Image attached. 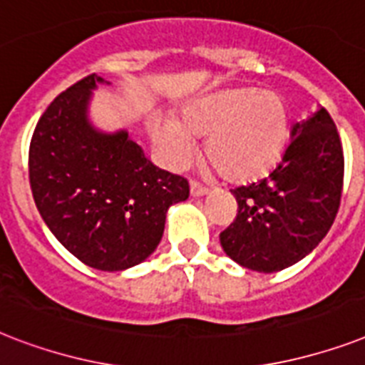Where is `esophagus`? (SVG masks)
<instances>
[{
  "mask_svg": "<svg viewBox=\"0 0 365 365\" xmlns=\"http://www.w3.org/2000/svg\"><path fill=\"white\" fill-rule=\"evenodd\" d=\"M189 189H191V195H193V197H202V195H206L210 191V189L205 187V185H200L199 182H191Z\"/></svg>",
  "mask_w": 365,
  "mask_h": 365,
  "instance_id": "obj_1",
  "label": "esophagus"
}]
</instances>
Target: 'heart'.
<instances>
[{"label": "heart", "mask_w": 365, "mask_h": 365, "mask_svg": "<svg viewBox=\"0 0 365 365\" xmlns=\"http://www.w3.org/2000/svg\"><path fill=\"white\" fill-rule=\"evenodd\" d=\"M149 134L170 165L183 166L206 138V155L229 182L250 183L277 168L289 140V110L282 94L257 87L217 91L189 104L182 121L153 115Z\"/></svg>", "instance_id": "obj_1"}]
</instances>
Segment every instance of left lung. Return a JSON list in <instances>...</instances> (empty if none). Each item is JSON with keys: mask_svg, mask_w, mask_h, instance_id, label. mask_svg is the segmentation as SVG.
<instances>
[{"mask_svg": "<svg viewBox=\"0 0 365 365\" xmlns=\"http://www.w3.org/2000/svg\"><path fill=\"white\" fill-rule=\"evenodd\" d=\"M345 157L324 108L295 123L282 160L267 178L233 189L239 210L222 235L239 265L277 272L311 254L328 235L341 205Z\"/></svg>", "mask_w": 365, "mask_h": 365, "instance_id": "1", "label": "left lung"}]
</instances>
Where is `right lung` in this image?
Instances as JSON below:
<instances>
[{
    "mask_svg": "<svg viewBox=\"0 0 365 365\" xmlns=\"http://www.w3.org/2000/svg\"><path fill=\"white\" fill-rule=\"evenodd\" d=\"M87 76L51 102L30 142V187L43 222L70 254L100 271H125L159 246L166 212L189 197L185 178L160 170L128 132L96 130Z\"/></svg>",
    "mask_w": 365,
    "mask_h": 365,
    "instance_id": "obj_1",
    "label": "right lung"
}]
</instances>
